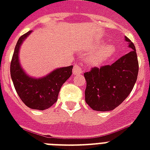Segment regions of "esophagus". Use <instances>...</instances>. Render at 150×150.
Returning <instances> with one entry per match:
<instances>
[{
	"label": "esophagus",
	"mask_w": 150,
	"mask_h": 150,
	"mask_svg": "<svg viewBox=\"0 0 150 150\" xmlns=\"http://www.w3.org/2000/svg\"><path fill=\"white\" fill-rule=\"evenodd\" d=\"M82 72V69L81 67H79L77 64L74 65V68H73V74L74 75H78V74H80V73Z\"/></svg>",
	"instance_id": "obj_1"
}]
</instances>
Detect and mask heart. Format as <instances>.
I'll use <instances>...</instances> for the list:
<instances>
[{
	"label": "heart",
	"instance_id": "obj_1",
	"mask_svg": "<svg viewBox=\"0 0 150 150\" xmlns=\"http://www.w3.org/2000/svg\"><path fill=\"white\" fill-rule=\"evenodd\" d=\"M98 47V44H94L92 48ZM115 48L113 45L107 44L100 47L93 54H90L88 57V62L93 66H100L107 61L114 54Z\"/></svg>",
	"mask_w": 150,
	"mask_h": 150
}]
</instances>
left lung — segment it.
<instances>
[{"label": "left lung", "mask_w": 150, "mask_h": 150, "mask_svg": "<svg viewBox=\"0 0 150 150\" xmlns=\"http://www.w3.org/2000/svg\"><path fill=\"white\" fill-rule=\"evenodd\" d=\"M131 52L111 65L93 68L84 74L86 80V102L97 111H109L118 107L132 90L139 73L135 45L125 36Z\"/></svg>", "instance_id": "left-lung-1"}]
</instances>
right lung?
I'll use <instances>...</instances> for the list:
<instances>
[{"instance_id":"obj_1","label":"right lung","mask_w":150,"mask_h":150,"mask_svg":"<svg viewBox=\"0 0 150 150\" xmlns=\"http://www.w3.org/2000/svg\"><path fill=\"white\" fill-rule=\"evenodd\" d=\"M31 33L32 31H29L22 35L16 43L11 62V76L15 90L22 102L31 109L43 110L56 103L62 85L72 74L73 66L57 68L40 79L26 75L20 65L18 54L22 42Z\"/></svg>"}]
</instances>
